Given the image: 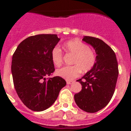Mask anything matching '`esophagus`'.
Listing matches in <instances>:
<instances>
[{
  "mask_svg": "<svg viewBox=\"0 0 131 131\" xmlns=\"http://www.w3.org/2000/svg\"><path fill=\"white\" fill-rule=\"evenodd\" d=\"M73 83V81H67V84H71Z\"/></svg>",
  "mask_w": 131,
  "mask_h": 131,
  "instance_id": "obj_1",
  "label": "esophagus"
}]
</instances>
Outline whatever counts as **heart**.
I'll use <instances>...</instances> for the list:
<instances>
[{"mask_svg": "<svg viewBox=\"0 0 131 131\" xmlns=\"http://www.w3.org/2000/svg\"><path fill=\"white\" fill-rule=\"evenodd\" d=\"M65 52L73 55L71 66H65L58 69L56 74L65 79L73 80L79 77L81 71L88 72L93 68L96 62L94 52L89 46L79 40H71L63 45ZM51 58L56 66L59 67L63 62V53L58 47H55L52 50Z\"/></svg>", "mask_w": 131, "mask_h": 131, "instance_id": "heart-1", "label": "heart"}]
</instances>
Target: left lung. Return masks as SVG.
Here are the masks:
<instances>
[{"mask_svg": "<svg viewBox=\"0 0 131 131\" xmlns=\"http://www.w3.org/2000/svg\"><path fill=\"white\" fill-rule=\"evenodd\" d=\"M83 40L95 49L96 62L91 70L77 80L81 91L74 96L80 109L95 113L107 105L115 92L119 75L116 56L112 48L100 39L84 36Z\"/></svg>", "mask_w": 131, "mask_h": 131, "instance_id": "obj_1", "label": "left lung"}]
</instances>
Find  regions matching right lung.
I'll use <instances>...</instances> for the list:
<instances>
[{
  "instance_id": "add662e5",
  "label": "right lung",
  "mask_w": 131,
  "mask_h": 131,
  "mask_svg": "<svg viewBox=\"0 0 131 131\" xmlns=\"http://www.w3.org/2000/svg\"><path fill=\"white\" fill-rule=\"evenodd\" d=\"M60 40L55 34L31 36L19 43L12 56L16 91L24 105L35 112L50 107L66 84L59 76L48 77L55 71L51 52Z\"/></svg>"
}]
</instances>
